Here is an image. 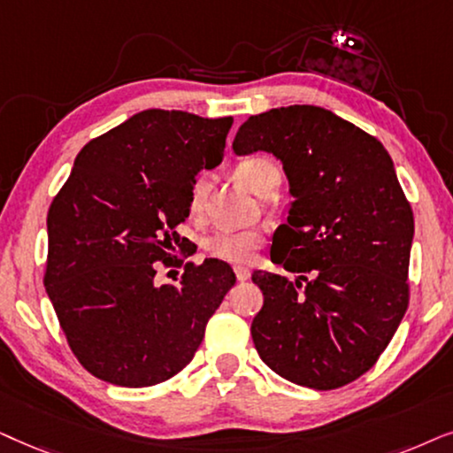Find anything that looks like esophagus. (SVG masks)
<instances>
[{
    "label": "esophagus",
    "mask_w": 453,
    "mask_h": 453,
    "mask_svg": "<svg viewBox=\"0 0 453 453\" xmlns=\"http://www.w3.org/2000/svg\"><path fill=\"white\" fill-rule=\"evenodd\" d=\"M234 273H236L238 281H244V280H249V277H250V271L246 267H240V265H238V267H234Z\"/></svg>",
    "instance_id": "obj_1"
}]
</instances>
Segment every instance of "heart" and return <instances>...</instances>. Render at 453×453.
<instances>
[{
  "mask_svg": "<svg viewBox=\"0 0 453 453\" xmlns=\"http://www.w3.org/2000/svg\"><path fill=\"white\" fill-rule=\"evenodd\" d=\"M236 176L240 182H244L250 190L261 192L267 188L271 182H280V170L273 161L267 157L252 155L246 159L238 161ZM209 192V176L198 173L192 180L188 192V209L190 213H201L207 201ZM263 244V234L258 230H217L203 240V250L211 258L217 261L232 263V265H246L255 258V252Z\"/></svg>",
  "mask_w": 453,
  "mask_h": 453,
  "instance_id": "1",
  "label": "heart"
}]
</instances>
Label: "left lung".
Returning <instances> with one entry per match:
<instances>
[{
	"label": "left lung",
	"instance_id": "1",
	"mask_svg": "<svg viewBox=\"0 0 453 453\" xmlns=\"http://www.w3.org/2000/svg\"><path fill=\"white\" fill-rule=\"evenodd\" d=\"M234 150L273 153L294 196L271 261L298 277L252 273L263 292L250 327L258 357L304 388L357 381L375 366L410 303L414 215L394 161L375 136L315 105L250 116Z\"/></svg>",
	"mask_w": 453,
	"mask_h": 453
}]
</instances>
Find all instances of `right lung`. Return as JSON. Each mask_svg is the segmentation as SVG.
Instances as JSON below:
<instances>
[{
    "label": "right lung",
    "instance_id": "add662e5",
    "mask_svg": "<svg viewBox=\"0 0 453 453\" xmlns=\"http://www.w3.org/2000/svg\"><path fill=\"white\" fill-rule=\"evenodd\" d=\"M232 118L147 110L78 153L47 213L43 283L74 357L96 379L149 388L190 363L236 275L227 263H186L176 232L196 172L219 165Z\"/></svg>",
    "mask_w": 453,
    "mask_h": 453
}]
</instances>
